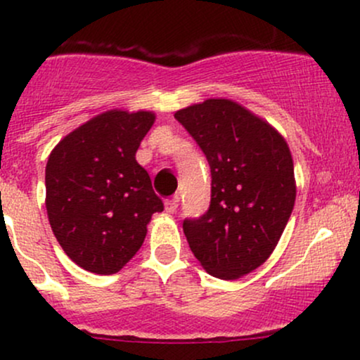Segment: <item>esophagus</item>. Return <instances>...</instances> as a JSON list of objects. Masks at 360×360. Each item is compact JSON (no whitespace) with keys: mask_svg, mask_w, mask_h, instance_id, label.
Segmentation results:
<instances>
[{"mask_svg":"<svg viewBox=\"0 0 360 360\" xmlns=\"http://www.w3.org/2000/svg\"><path fill=\"white\" fill-rule=\"evenodd\" d=\"M177 206H179V196H172L169 198V200H166V212L167 213H174L177 210Z\"/></svg>","mask_w":360,"mask_h":360,"instance_id":"esophagus-1","label":"esophagus"}]
</instances>
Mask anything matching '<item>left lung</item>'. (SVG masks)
<instances>
[{
  "instance_id": "8db88e82",
  "label": "left lung",
  "mask_w": 360,
  "mask_h": 360,
  "mask_svg": "<svg viewBox=\"0 0 360 360\" xmlns=\"http://www.w3.org/2000/svg\"><path fill=\"white\" fill-rule=\"evenodd\" d=\"M212 171V201L184 218L189 249L208 274L238 279L266 262L296 200L289 147L269 123L238 103L206 100L176 111Z\"/></svg>"
}]
</instances>
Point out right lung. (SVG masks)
<instances>
[{"label": "right lung", "instance_id": "right-lung-1", "mask_svg": "<svg viewBox=\"0 0 360 360\" xmlns=\"http://www.w3.org/2000/svg\"><path fill=\"white\" fill-rule=\"evenodd\" d=\"M154 113L111 110L57 143L45 167V206L57 242L82 269L115 274L137 254L164 203L135 152Z\"/></svg>", "mask_w": 360, "mask_h": 360}]
</instances>
